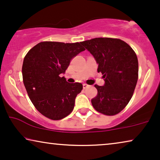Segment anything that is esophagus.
<instances>
[{
	"label": "esophagus",
	"instance_id": "34e87169",
	"mask_svg": "<svg viewBox=\"0 0 160 160\" xmlns=\"http://www.w3.org/2000/svg\"><path fill=\"white\" fill-rule=\"evenodd\" d=\"M88 86H89L88 84H83V88H84V89L87 88V87H88Z\"/></svg>",
	"mask_w": 160,
	"mask_h": 160
}]
</instances>
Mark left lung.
Listing matches in <instances>:
<instances>
[{
  "instance_id": "1",
  "label": "left lung",
  "mask_w": 160,
  "mask_h": 160,
  "mask_svg": "<svg viewBox=\"0 0 160 160\" xmlns=\"http://www.w3.org/2000/svg\"><path fill=\"white\" fill-rule=\"evenodd\" d=\"M95 58L104 86L95 87L98 95L92 99L96 111L107 116L117 114L132 97L138 78V61L131 47L119 38H95L81 42Z\"/></svg>"
}]
</instances>
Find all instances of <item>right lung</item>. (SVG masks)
<instances>
[{"label": "right lung", "instance_id": "1", "mask_svg": "<svg viewBox=\"0 0 160 160\" xmlns=\"http://www.w3.org/2000/svg\"><path fill=\"white\" fill-rule=\"evenodd\" d=\"M80 43L43 41L29 50L23 60V83L32 103L44 117L60 120L72 112L81 83H68L64 76L71 60L84 51Z\"/></svg>", "mask_w": 160, "mask_h": 160}]
</instances>
